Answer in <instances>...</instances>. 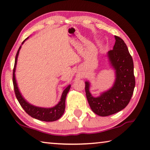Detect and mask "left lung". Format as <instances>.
<instances>
[{
	"mask_svg": "<svg viewBox=\"0 0 150 150\" xmlns=\"http://www.w3.org/2000/svg\"><path fill=\"white\" fill-rule=\"evenodd\" d=\"M115 44L107 55L115 70L116 79L112 87L94 97L89 91L90 83L85 82V93L91 110L96 115L107 116L124 109L128 105L135 87L134 63L126 44L120 37L115 35Z\"/></svg>",
	"mask_w": 150,
	"mask_h": 150,
	"instance_id": "obj_1",
	"label": "left lung"
}]
</instances>
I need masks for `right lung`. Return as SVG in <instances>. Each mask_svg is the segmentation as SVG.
Masks as SVG:
<instances>
[{
  "label": "right lung",
  "instance_id": "obj_1",
  "mask_svg": "<svg viewBox=\"0 0 150 150\" xmlns=\"http://www.w3.org/2000/svg\"><path fill=\"white\" fill-rule=\"evenodd\" d=\"M27 39L26 40H24L23 42L22 43V44H23L24 42L26 41ZM20 48H21V45H20L18 50L16 58H15V63L13 69V75H12V81H13L14 93L15 95H16L18 101L20 105H21L22 107L23 108L25 112H26L28 115L31 116L32 118H34L39 120L45 122H53L58 120V119H59L62 117V116L63 115V113H64L65 108L66 96H67L68 92H69L71 85H69L65 87L64 91H63L60 101L58 103L57 105H55L52 108L38 107V106L32 105L28 102H27V101L24 99L23 96H22L21 93H20V91L18 89V87L16 83V78H15V70H16L17 59L18 56Z\"/></svg>",
  "mask_w": 150,
  "mask_h": 150
}]
</instances>
